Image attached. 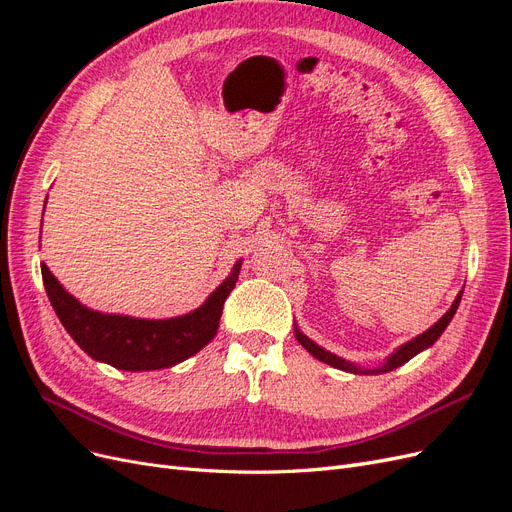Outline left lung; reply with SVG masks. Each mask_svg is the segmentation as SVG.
<instances>
[{
	"instance_id": "left-lung-1",
	"label": "left lung",
	"mask_w": 512,
	"mask_h": 512,
	"mask_svg": "<svg viewBox=\"0 0 512 512\" xmlns=\"http://www.w3.org/2000/svg\"><path fill=\"white\" fill-rule=\"evenodd\" d=\"M461 294H463V290H459V294H457V299L453 301V305L448 307V312H446L436 324H433V327H429V329L423 331L421 335H416L414 339H410V342L401 344L393 354L386 356V361H384L382 365H378V367H361V365H354V363L342 359V356H337V354H333V352H329V350H324L322 346H318V344L314 342V339H309V337L297 327V324H294V337L299 339V344H301L309 354L316 356L318 361L327 363V365H331V367H335V369L348 371V374H386V371H393V369L401 367L404 363H408L410 359H414V356H416L418 352H423V350L431 348L433 344L438 342V337L444 333V329L448 327V322L453 320V316H455V312H457L459 301H461Z\"/></svg>"
}]
</instances>
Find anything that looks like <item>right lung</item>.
<instances>
[{"label": "right lung", "instance_id": "right-lung-1", "mask_svg": "<svg viewBox=\"0 0 512 512\" xmlns=\"http://www.w3.org/2000/svg\"><path fill=\"white\" fill-rule=\"evenodd\" d=\"M241 260L215 288L207 301L192 312L164 318H134L123 314H102L85 307L57 282L42 262V282L59 322L91 359L123 371H153L173 367L203 350L218 333L224 301L235 288Z\"/></svg>", "mask_w": 512, "mask_h": 512}]
</instances>
